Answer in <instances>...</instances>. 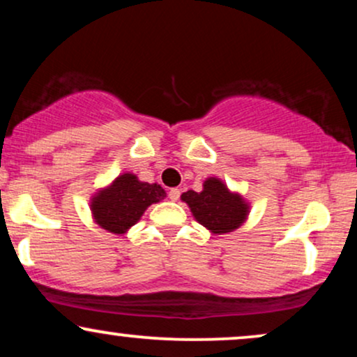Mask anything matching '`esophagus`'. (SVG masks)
I'll use <instances>...</instances> for the list:
<instances>
[{
	"label": "esophagus",
	"mask_w": 357,
	"mask_h": 357,
	"mask_svg": "<svg viewBox=\"0 0 357 357\" xmlns=\"http://www.w3.org/2000/svg\"><path fill=\"white\" fill-rule=\"evenodd\" d=\"M167 196H169L171 202H178L179 196H181V191L178 188H173V190H169V192H167Z\"/></svg>",
	"instance_id": "1"
}]
</instances>
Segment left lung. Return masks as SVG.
I'll return each instance as SVG.
<instances>
[{"mask_svg":"<svg viewBox=\"0 0 357 357\" xmlns=\"http://www.w3.org/2000/svg\"><path fill=\"white\" fill-rule=\"evenodd\" d=\"M181 199L190 206L195 220L216 235L236 230L250 211L248 203L238 192H231L218 178H208L199 192H183Z\"/></svg>","mask_w":357,"mask_h":357,"instance_id":"obj_1","label":"left lung"}]
</instances>
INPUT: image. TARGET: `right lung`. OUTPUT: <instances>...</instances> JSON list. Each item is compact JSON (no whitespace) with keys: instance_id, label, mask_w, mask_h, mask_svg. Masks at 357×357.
<instances>
[{"instance_id":"1","label":"right lung","mask_w":357,"mask_h":357,"mask_svg":"<svg viewBox=\"0 0 357 357\" xmlns=\"http://www.w3.org/2000/svg\"><path fill=\"white\" fill-rule=\"evenodd\" d=\"M166 191L158 183L139 181L132 173L117 176L90 199V211L100 228L122 235L141 220L147 206L161 202Z\"/></svg>"}]
</instances>
